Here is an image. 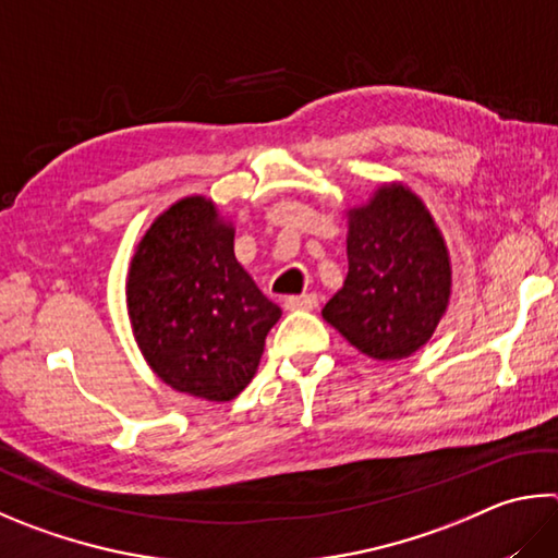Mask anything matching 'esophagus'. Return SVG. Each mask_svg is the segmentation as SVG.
I'll return each instance as SVG.
<instances>
[{"label":"esophagus","instance_id":"obj_1","mask_svg":"<svg viewBox=\"0 0 558 558\" xmlns=\"http://www.w3.org/2000/svg\"><path fill=\"white\" fill-rule=\"evenodd\" d=\"M319 305L317 295H300V298H288L286 307L288 310H314Z\"/></svg>","mask_w":558,"mask_h":558}]
</instances>
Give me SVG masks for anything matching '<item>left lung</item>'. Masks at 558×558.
I'll list each match as a JSON object with an SVG mask.
<instances>
[{
	"mask_svg": "<svg viewBox=\"0 0 558 558\" xmlns=\"http://www.w3.org/2000/svg\"><path fill=\"white\" fill-rule=\"evenodd\" d=\"M349 276L322 317L378 361L412 356L432 339L451 295V263L427 207L404 185H383L349 209Z\"/></svg>",
	"mask_w": 558,
	"mask_h": 558,
	"instance_id": "8db88e82",
	"label": "left lung"
}]
</instances>
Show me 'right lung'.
<instances>
[{
    "mask_svg": "<svg viewBox=\"0 0 558 558\" xmlns=\"http://www.w3.org/2000/svg\"><path fill=\"white\" fill-rule=\"evenodd\" d=\"M126 305L156 376L192 398L225 402L256 376L280 307L234 256V229L207 197L166 209L134 253Z\"/></svg>",
    "mask_w": 558,
    "mask_h": 558,
    "instance_id": "1",
    "label": "right lung"
}]
</instances>
